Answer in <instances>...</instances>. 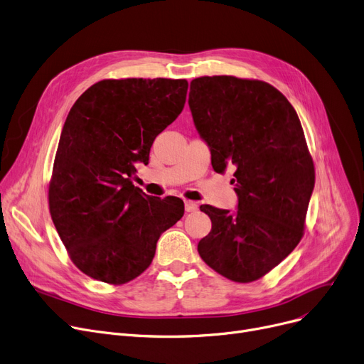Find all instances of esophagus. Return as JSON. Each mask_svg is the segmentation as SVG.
<instances>
[{
  "instance_id": "obj_1",
  "label": "esophagus",
  "mask_w": 364,
  "mask_h": 364,
  "mask_svg": "<svg viewBox=\"0 0 364 364\" xmlns=\"http://www.w3.org/2000/svg\"><path fill=\"white\" fill-rule=\"evenodd\" d=\"M198 208L197 203L194 201H185V210L189 213V211H196Z\"/></svg>"
}]
</instances>
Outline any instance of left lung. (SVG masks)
I'll return each mask as SVG.
<instances>
[{"label":"left lung","instance_id":"1","mask_svg":"<svg viewBox=\"0 0 364 364\" xmlns=\"http://www.w3.org/2000/svg\"><path fill=\"white\" fill-rule=\"evenodd\" d=\"M189 110L211 166L235 168V211L201 205L211 230L201 259L235 282H252L300 242L314 188V167L300 119L272 85L233 76L191 82Z\"/></svg>","mask_w":364,"mask_h":364}]
</instances>
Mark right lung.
Returning <instances> with one entry per match:
<instances>
[{
    "label": "right lung",
    "mask_w": 364,
    "mask_h": 364,
    "mask_svg": "<svg viewBox=\"0 0 364 364\" xmlns=\"http://www.w3.org/2000/svg\"><path fill=\"white\" fill-rule=\"evenodd\" d=\"M186 91L185 79H107L85 91L64 122L50 211L72 262L97 281L135 279L151 264L160 235L183 216L181 198L146 196L132 176L183 110Z\"/></svg>",
    "instance_id": "right-lung-1"
}]
</instances>
